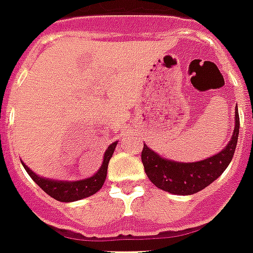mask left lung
Here are the masks:
<instances>
[{"label": "left lung", "mask_w": 253, "mask_h": 253, "mask_svg": "<svg viewBox=\"0 0 253 253\" xmlns=\"http://www.w3.org/2000/svg\"><path fill=\"white\" fill-rule=\"evenodd\" d=\"M240 119L235 108V128L231 141L220 153L197 162H177L157 154L143 143L142 164L151 182L165 192L179 196H190L203 190L222 174L231 164L237 139H239Z\"/></svg>", "instance_id": "obj_1"}]
</instances>
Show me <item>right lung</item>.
Segmentation results:
<instances>
[{
  "label": "right lung",
  "instance_id": "add662e5",
  "mask_svg": "<svg viewBox=\"0 0 253 253\" xmlns=\"http://www.w3.org/2000/svg\"><path fill=\"white\" fill-rule=\"evenodd\" d=\"M117 145L118 141L111 143L108 146L107 150L104 151L102 166L99 168L96 173L88 177V178L78 179V181H57V179L40 177L35 171H32L22 161L21 164L24 166V169L27 170V173L31 175V178L46 194H49L50 197L55 198L57 201H61V203H72V201H78V200H82V198L89 197V196L96 193L98 190H100L104 181H106V177H107L108 162L111 160Z\"/></svg>",
  "mask_w": 253,
  "mask_h": 253
}]
</instances>
